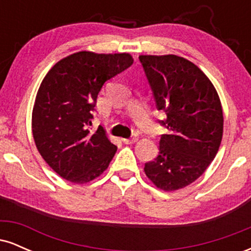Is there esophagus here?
<instances>
[{
	"instance_id": "34e87169",
	"label": "esophagus",
	"mask_w": 251,
	"mask_h": 251,
	"mask_svg": "<svg viewBox=\"0 0 251 251\" xmlns=\"http://www.w3.org/2000/svg\"><path fill=\"white\" fill-rule=\"evenodd\" d=\"M137 140H138L137 137H132V138H127V139H126V138H124L123 142L125 144H134Z\"/></svg>"
}]
</instances>
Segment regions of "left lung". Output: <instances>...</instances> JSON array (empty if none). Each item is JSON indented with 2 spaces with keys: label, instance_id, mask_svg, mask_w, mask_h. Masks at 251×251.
I'll list each match as a JSON object with an SVG mask.
<instances>
[{
  "label": "left lung",
  "instance_id": "left-lung-1",
  "mask_svg": "<svg viewBox=\"0 0 251 251\" xmlns=\"http://www.w3.org/2000/svg\"><path fill=\"white\" fill-rule=\"evenodd\" d=\"M155 107L164 111L168 128L159 153L145 164V174L157 188L175 191L203 175L214 160L223 135V112L208 76L177 55H140Z\"/></svg>",
  "mask_w": 251,
  "mask_h": 251
}]
</instances>
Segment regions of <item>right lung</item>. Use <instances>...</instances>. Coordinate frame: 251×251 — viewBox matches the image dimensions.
Returning <instances> with one entry per match:
<instances>
[{
    "mask_svg": "<svg viewBox=\"0 0 251 251\" xmlns=\"http://www.w3.org/2000/svg\"><path fill=\"white\" fill-rule=\"evenodd\" d=\"M133 63L129 54L79 51L60 60L42 80L31 117L36 148L57 175L87 183L108 168L117 146L101 126L92 129L103 83Z\"/></svg>",
    "mask_w": 251,
    "mask_h": 251,
    "instance_id": "obj_1",
    "label": "right lung"
}]
</instances>
